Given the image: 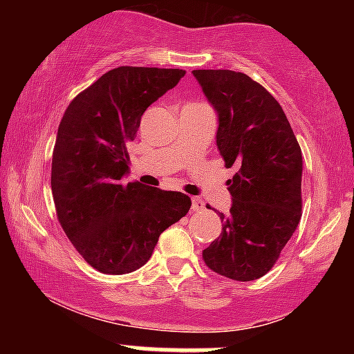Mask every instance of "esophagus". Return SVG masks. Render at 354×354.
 <instances>
[{
    "label": "esophagus",
    "mask_w": 354,
    "mask_h": 354,
    "mask_svg": "<svg viewBox=\"0 0 354 354\" xmlns=\"http://www.w3.org/2000/svg\"><path fill=\"white\" fill-rule=\"evenodd\" d=\"M203 208H205V203H203V200H200V198H191V211H201Z\"/></svg>",
    "instance_id": "34e87169"
}]
</instances>
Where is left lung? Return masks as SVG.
<instances>
[{
	"label": "left lung",
	"instance_id": "left-lung-1",
	"mask_svg": "<svg viewBox=\"0 0 354 354\" xmlns=\"http://www.w3.org/2000/svg\"><path fill=\"white\" fill-rule=\"evenodd\" d=\"M218 116L216 146L226 168L230 213L203 251L206 266L234 281L261 278L301 219L303 156L283 108L259 83L230 70H194Z\"/></svg>",
	"mask_w": 354,
	"mask_h": 354
}]
</instances>
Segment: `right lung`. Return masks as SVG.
<instances>
[{
    "label": "right lung",
    "instance_id": "obj_1",
    "mask_svg": "<svg viewBox=\"0 0 354 354\" xmlns=\"http://www.w3.org/2000/svg\"><path fill=\"white\" fill-rule=\"evenodd\" d=\"M183 70L120 66L80 93L64 111L51 165L56 213L73 246L95 270L131 273L158 238L191 208L189 196L138 181L126 146L149 104L180 83Z\"/></svg>",
    "mask_w": 354,
    "mask_h": 354
}]
</instances>
